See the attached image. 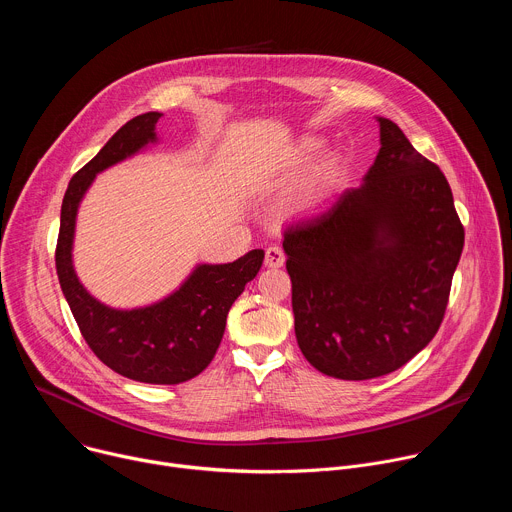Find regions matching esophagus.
Segmentation results:
<instances>
[{
    "mask_svg": "<svg viewBox=\"0 0 512 512\" xmlns=\"http://www.w3.org/2000/svg\"><path fill=\"white\" fill-rule=\"evenodd\" d=\"M285 263V253L279 247H269L265 251V265L267 267H281Z\"/></svg>",
    "mask_w": 512,
    "mask_h": 512,
    "instance_id": "1",
    "label": "esophagus"
}]
</instances>
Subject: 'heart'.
Listing matches in <instances>:
<instances>
[{
    "label": "heart",
    "instance_id": "heart-1",
    "mask_svg": "<svg viewBox=\"0 0 512 512\" xmlns=\"http://www.w3.org/2000/svg\"><path fill=\"white\" fill-rule=\"evenodd\" d=\"M324 148V139L322 137H316V135H308V137H302L296 145L294 154H291V160H289V168H304L306 164H310L318 154L320 150ZM334 174H336V164L332 160H326L314 174L312 178V186H310V192H320L324 188L330 186V182L334 180Z\"/></svg>",
    "mask_w": 512,
    "mask_h": 512
}]
</instances>
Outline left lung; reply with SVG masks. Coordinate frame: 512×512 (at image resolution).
Wrapping results in <instances>:
<instances>
[{"instance_id":"left-lung-1","label":"left lung","mask_w":512,"mask_h":512,"mask_svg":"<svg viewBox=\"0 0 512 512\" xmlns=\"http://www.w3.org/2000/svg\"><path fill=\"white\" fill-rule=\"evenodd\" d=\"M377 121L381 150L362 184L283 233L300 350L344 381L389 375L429 344L464 249L442 170Z\"/></svg>"}]
</instances>
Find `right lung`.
<instances>
[{"label":"right lung","mask_w":512,"mask_h":512,"mask_svg":"<svg viewBox=\"0 0 512 512\" xmlns=\"http://www.w3.org/2000/svg\"><path fill=\"white\" fill-rule=\"evenodd\" d=\"M162 113L127 121L103 150L68 182L56 243V273L83 338L115 373L150 385H178L200 375L223 340L227 314L245 285L259 273L265 253L253 249L233 263L196 265L168 298L133 310H115L95 300L72 267V241L79 204L95 176L154 143Z\"/></svg>","instance_id":"1"}]
</instances>
